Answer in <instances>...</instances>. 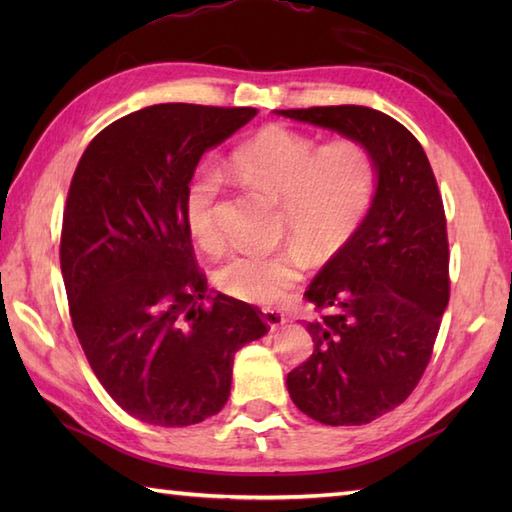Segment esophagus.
<instances>
[{"instance_id": "esophagus-1", "label": "esophagus", "mask_w": 512, "mask_h": 512, "mask_svg": "<svg viewBox=\"0 0 512 512\" xmlns=\"http://www.w3.org/2000/svg\"><path fill=\"white\" fill-rule=\"evenodd\" d=\"M262 312H264V321L268 323V328L273 330V332H275V330H279L281 325L286 323V317H284V314H281L279 310H273V308H264Z\"/></svg>"}]
</instances>
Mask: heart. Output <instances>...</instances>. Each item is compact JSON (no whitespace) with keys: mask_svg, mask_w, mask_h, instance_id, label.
<instances>
[{"mask_svg":"<svg viewBox=\"0 0 512 512\" xmlns=\"http://www.w3.org/2000/svg\"><path fill=\"white\" fill-rule=\"evenodd\" d=\"M233 169L250 187L279 200L281 233L295 237L317 262H328L352 242L376 193V160L361 140L336 138L319 147L314 138L279 125L239 145ZM222 187L220 169L202 165L184 189V224L204 248L217 244ZM303 270L306 255L297 246L273 255L237 253L217 268L215 284L228 297L270 306L299 284Z\"/></svg>","mask_w":512,"mask_h":512,"instance_id":"b5f03b06","label":"heart"}]
</instances>
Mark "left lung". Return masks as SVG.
<instances>
[{
	"label": "left lung",
	"mask_w": 512,
	"mask_h": 512,
	"mask_svg": "<svg viewBox=\"0 0 512 512\" xmlns=\"http://www.w3.org/2000/svg\"><path fill=\"white\" fill-rule=\"evenodd\" d=\"M277 114L361 140L376 160L372 209L303 295L319 312L306 323L314 352L286 378L312 420L367 424L405 402L431 361L451 284L442 195L396 118L363 105Z\"/></svg>",
	"instance_id": "1"
}]
</instances>
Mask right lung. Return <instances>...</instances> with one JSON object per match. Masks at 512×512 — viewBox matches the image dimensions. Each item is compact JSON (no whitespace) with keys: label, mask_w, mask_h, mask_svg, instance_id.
<instances>
[{"label":"right lung","mask_w":512,"mask_h":512,"mask_svg":"<svg viewBox=\"0 0 512 512\" xmlns=\"http://www.w3.org/2000/svg\"><path fill=\"white\" fill-rule=\"evenodd\" d=\"M255 107L162 103L92 138L61 226V275L74 332L107 394L129 416L189 427L231 394L239 347L270 328L250 303L217 295L184 224V189L206 149Z\"/></svg>","instance_id":"right-lung-1"}]
</instances>
